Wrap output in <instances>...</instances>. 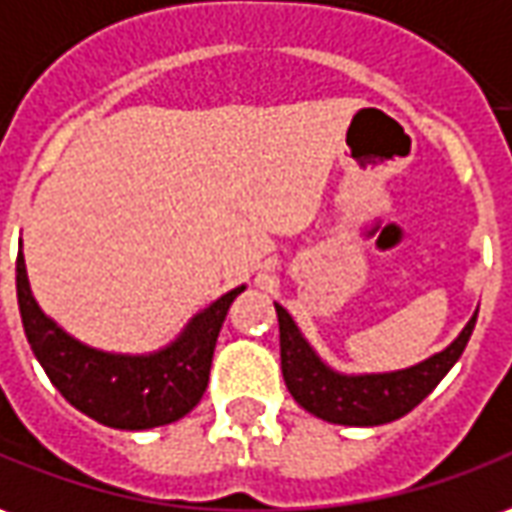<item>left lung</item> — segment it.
Returning <instances> with one entry per match:
<instances>
[{"mask_svg": "<svg viewBox=\"0 0 512 512\" xmlns=\"http://www.w3.org/2000/svg\"><path fill=\"white\" fill-rule=\"evenodd\" d=\"M276 312L278 331H281V373L287 390L306 412L329 424L345 426L390 424L415 410L460 359L477 323L474 315L446 351L429 357L415 368L370 373V376H343L320 362L284 306L276 303Z\"/></svg>", "mask_w": 512, "mask_h": 512, "instance_id": "1", "label": "left lung"}]
</instances>
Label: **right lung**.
I'll list each match as a JSON object with an SVG mask.
<instances>
[{"mask_svg":"<svg viewBox=\"0 0 512 512\" xmlns=\"http://www.w3.org/2000/svg\"><path fill=\"white\" fill-rule=\"evenodd\" d=\"M242 290L245 287H236L203 309L164 351L125 357L88 348L55 326L30 292L24 256L19 253L16 259L21 323L35 359L72 407L114 429H153L195 410L209 384L222 320Z\"/></svg>","mask_w":512,"mask_h":512,"instance_id":"1","label":"right lung"}]
</instances>
